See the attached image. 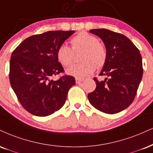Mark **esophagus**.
I'll use <instances>...</instances> for the list:
<instances>
[{
  "label": "esophagus",
  "mask_w": 153,
  "mask_h": 153,
  "mask_svg": "<svg viewBox=\"0 0 153 153\" xmlns=\"http://www.w3.org/2000/svg\"><path fill=\"white\" fill-rule=\"evenodd\" d=\"M83 80H84L83 78H75V81H76L77 84H80L82 81H83Z\"/></svg>",
  "instance_id": "34e87169"
}]
</instances>
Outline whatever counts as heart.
<instances>
[{
  "label": "heart",
  "mask_w": 153,
  "mask_h": 153,
  "mask_svg": "<svg viewBox=\"0 0 153 153\" xmlns=\"http://www.w3.org/2000/svg\"><path fill=\"white\" fill-rule=\"evenodd\" d=\"M71 44L74 51L84 48L81 56V60L83 61L75 64L66 70V73L68 75L82 78L93 73L96 66L100 68L105 62V48L93 35L86 32L80 33L72 38ZM56 56L59 62L67 67L73 63L74 52L68 45L62 44L57 50Z\"/></svg>",
  "instance_id": "1"
}]
</instances>
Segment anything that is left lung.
Here are the masks:
<instances>
[{
  "label": "left lung",
  "instance_id": "1",
  "mask_svg": "<svg viewBox=\"0 0 153 153\" xmlns=\"http://www.w3.org/2000/svg\"><path fill=\"white\" fill-rule=\"evenodd\" d=\"M90 33L103 41L107 59L100 75L104 80L93 78L96 88L88 95L91 104L102 113L115 114L132 103L143 77L142 56L139 50L124 35L108 29H93Z\"/></svg>",
  "mask_w": 153,
  "mask_h": 153
}]
</instances>
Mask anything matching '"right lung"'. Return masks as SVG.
Returning a JSON list of instances; mask_svg holds the SVG:
<instances>
[{"label": "right lung", "instance_id": "right-lung-1", "mask_svg": "<svg viewBox=\"0 0 153 153\" xmlns=\"http://www.w3.org/2000/svg\"><path fill=\"white\" fill-rule=\"evenodd\" d=\"M75 30L48 31L28 37L12 53L9 79L22 106L39 117L51 115L65 104L68 92L75 84V78L64 75L56 52Z\"/></svg>", "mask_w": 153, "mask_h": 153}]
</instances>
